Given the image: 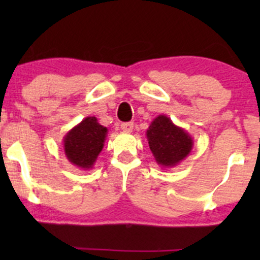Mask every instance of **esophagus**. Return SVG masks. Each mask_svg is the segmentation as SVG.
Instances as JSON below:
<instances>
[{
	"mask_svg": "<svg viewBox=\"0 0 260 260\" xmlns=\"http://www.w3.org/2000/svg\"><path fill=\"white\" fill-rule=\"evenodd\" d=\"M121 129L123 131V132H127V133L132 132L133 123H132V122H126V123H122L121 124Z\"/></svg>",
	"mask_w": 260,
	"mask_h": 260,
	"instance_id": "esophagus-1",
	"label": "esophagus"
}]
</instances>
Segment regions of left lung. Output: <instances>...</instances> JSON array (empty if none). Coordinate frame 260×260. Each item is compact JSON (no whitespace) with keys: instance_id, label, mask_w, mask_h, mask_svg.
Listing matches in <instances>:
<instances>
[{"instance_id":"8db88e82","label":"left lung","mask_w":260,"mask_h":260,"mask_svg":"<svg viewBox=\"0 0 260 260\" xmlns=\"http://www.w3.org/2000/svg\"><path fill=\"white\" fill-rule=\"evenodd\" d=\"M147 139L155 161L164 169L175 168L193 148L192 136L165 115L154 118L147 129Z\"/></svg>"}]
</instances>
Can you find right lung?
<instances>
[{
    "instance_id": "add662e5",
    "label": "right lung",
    "mask_w": 260,
    "mask_h": 260,
    "mask_svg": "<svg viewBox=\"0 0 260 260\" xmlns=\"http://www.w3.org/2000/svg\"><path fill=\"white\" fill-rule=\"evenodd\" d=\"M107 128L94 116L85 117L63 137V150L68 161L82 170H90L104 148Z\"/></svg>"
}]
</instances>
